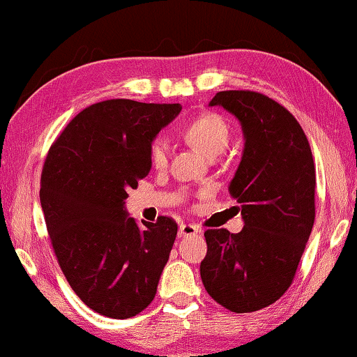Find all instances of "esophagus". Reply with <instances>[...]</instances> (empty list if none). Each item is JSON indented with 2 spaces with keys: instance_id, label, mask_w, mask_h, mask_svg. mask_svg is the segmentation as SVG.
<instances>
[{
  "instance_id": "34e87169",
  "label": "esophagus",
  "mask_w": 357,
  "mask_h": 357,
  "mask_svg": "<svg viewBox=\"0 0 357 357\" xmlns=\"http://www.w3.org/2000/svg\"><path fill=\"white\" fill-rule=\"evenodd\" d=\"M200 232H202V229L195 225H188V222H185V225L179 226V236L181 237H190V236H195V234H200Z\"/></svg>"
}]
</instances>
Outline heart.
I'll use <instances>...</instances> for the list:
<instances>
[{
  "label": "heart",
  "mask_w": 357,
  "mask_h": 357,
  "mask_svg": "<svg viewBox=\"0 0 357 357\" xmlns=\"http://www.w3.org/2000/svg\"><path fill=\"white\" fill-rule=\"evenodd\" d=\"M184 137L208 157H215L229 144L231 130L221 115L206 112L197 115L184 126ZM169 146L162 136L153 137L149 146V158L155 168H165L168 163Z\"/></svg>",
  "instance_id": "b5f03b06"
}]
</instances>
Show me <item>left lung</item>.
<instances>
[{"mask_svg": "<svg viewBox=\"0 0 357 357\" xmlns=\"http://www.w3.org/2000/svg\"><path fill=\"white\" fill-rule=\"evenodd\" d=\"M210 105L242 125L245 146L229 194L245 226L205 231L200 278L213 300L242 314L273 305L294 282L316 218V168L303 128L274 99L232 89Z\"/></svg>", "mask_w": 357, "mask_h": 357, "instance_id": "1", "label": "left lung"}]
</instances>
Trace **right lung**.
I'll use <instances>...</instances> for the list:
<instances>
[{"label": "right lung", "mask_w": 357, "mask_h": 357, "mask_svg": "<svg viewBox=\"0 0 357 357\" xmlns=\"http://www.w3.org/2000/svg\"><path fill=\"white\" fill-rule=\"evenodd\" d=\"M179 104L109 99L73 119L52 142L40 200L57 263L88 307L128 319L151 305L178 225L128 218V189L151 172L149 146Z\"/></svg>", "instance_id": "right-lung-1"}]
</instances>
